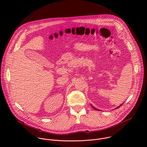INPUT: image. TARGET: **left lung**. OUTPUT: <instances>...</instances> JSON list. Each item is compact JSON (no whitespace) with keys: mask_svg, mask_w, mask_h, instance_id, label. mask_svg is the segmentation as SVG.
I'll return each mask as SVG.
<instances>
[{"mask_svg":"<svg viewBox=\"0 0 147 147\" xmlns=\"http://www.w3.org/2000/svg\"><path fill=\"white\" fill-rule=\"evenodd\" d=\"M123 105V103H122V104H121V105H120V106H119V107H117V108H119V107H121V105ZM91 105V107H92V108H94V109H95V110H96V111H100V110H99V109H96V108H95V107H93V106H92V105Z\"/></svg>","mask_w":147,"mask_h":147,"instance_id":"obj_1","label":"left lung"}]
</instances>
